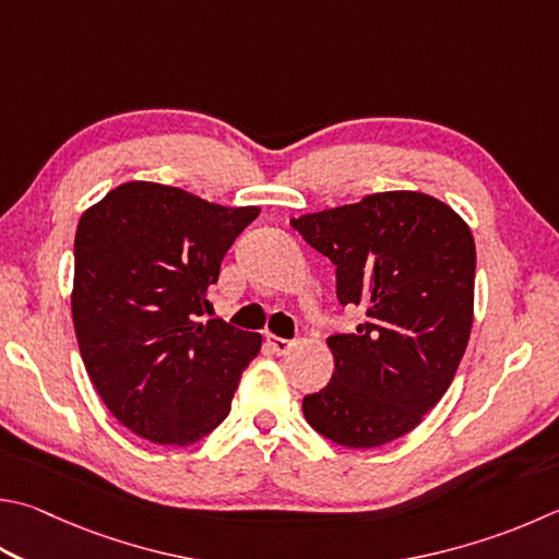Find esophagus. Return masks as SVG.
<instances>
[{"label": "esophagus", "mask_w": 559, "mask_h": 559, "mask_svg": "<svg viewBox=\"0 0 559 559\" xmlns=\"http://www.w3.org/2000/svg\"><path fill=\"white\" fill-rule=\"evenodd\" d=\"M269 347L276 352V354H286L290 347H293V342L290 340H283V337H276V334H269Z\"/></svg>", "instance_id": "1"}]
</instances>
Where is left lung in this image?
<instances>
[{"instance_id": "1", "label": "left lung", "mask_w": 559, "mask_h": 559, "mask_svg": "<svg viewBox=\"0 0 559 559\" xmlns=\"http://www.w3.org/2000/svg\"><path fill=\"white\" fill-rule=\"evenodd\" d=\"M337 266V298L367 320L332 334L334 373L302 399L306 420L354 450L418 428L456 373L474 322L472 229L438 198L373 192L354 205L293 217Z\"/></svg>"}]
</instances>
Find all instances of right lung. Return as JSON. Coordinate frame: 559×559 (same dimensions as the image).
Wrapping results in <instances>:
<instances>
[{
    "label": "right lung",
    "mask_w": 559,
    "mask_h": 559,
    "mask_svg": "<svg viewBox=\"0 0 559 559\" xmlns=\"http://www.w3.org/2000/svg\"><path fill=\"white\" fill-rule=\"evenodd\" d=\"M259 212L131 180L80 217L70 296L80 357L109 413L139 438L188 448L229 415L261 334L198 318Z\"/></svg>",
    "instance_id": "right-lung-1"
}]
</instances>
